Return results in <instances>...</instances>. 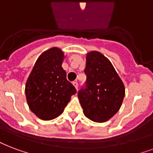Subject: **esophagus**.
Listing matches in <instances>:
<instances>
[{"label":"esophagus","mask_w":153,"mask_h":153,"mask_svg":"<svg viewBox=\"0 0 153 153\" xmlns=\"http://www.w3.org/2000/svg\"><path fill=\"white\" fill-rule=\"evenodd\" d=\"M73 85H74V87L76 88V90H78V87H79L78 82H73Z\"/></svg>","instance_id":"1"}]
</instances>
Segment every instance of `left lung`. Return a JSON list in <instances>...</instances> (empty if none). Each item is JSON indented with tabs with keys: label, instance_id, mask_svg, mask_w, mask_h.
Segmentation results:
<instances>
[{
	"label": "left lung",
	"instance_id": "obj_1",
	"mask_svg": "<svg viewBox=\"0 0 153 153\" xmlns=\"http://www.w3.org/2000/svg\"><path fill=\"white\" fill-rule=\"evenodd\" d=\"M86 59L87 81L78 97L87 118L103 123L120 110L125 95L124 85L111 62L102 53L91 51Z\"/></svg>",
	"mask_w": 153,
	"mask_h": 153
}]
</instances>
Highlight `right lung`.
I'll list each match as a JSON object with an SVG mask.
<instances>
[{"mask_svg":"<svg viewBox=\"0 0 153 153\" xmlns=\"http://www.w3.org/2000/svg\"><path fill=\"white\" fill-rule=\"evenodd\" d=\"M63 59V52L57 47L43 52L26 81L25 92L29 108L43 120L59 116L76 93L62 67Z\"/></svg>","mask_w":153,"mask_h":153,"instance_id":"obj_1","label":"right lung"}]
</instances>
